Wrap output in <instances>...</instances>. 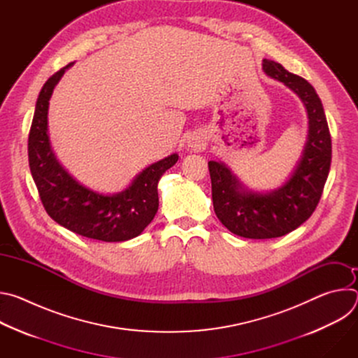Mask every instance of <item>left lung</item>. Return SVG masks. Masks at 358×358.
Wrapping results in <instances>:
<instances>
[{
    "label": "left lung",
    "mask_w": 358,
    "mask_h": 358,
    "mask_svg": "<svg viewBox=\"0 0 358 358\" xmlns=\"http://www.w3.org/2000/svg\"><path fill=\"white\" fill-rule=\"evenodd\" d=\"M264 71L290 87L308 109L309 137L290 180L269 194L252 192L218 162H210L214 211L235 235L250 239L283 236L315 213L331 163V137L322 100L315 87L280 64L264 59Z\"/></svg>",
    "instance_id": "obj_1"
}]
</instances>
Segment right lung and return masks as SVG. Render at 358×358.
Listing matches in <instances>:
<instances>
[{
	"label": "right lung",
	"instance_id": "right-lung-1",
	"mask_svg": "<svg viewBox=\"0 0 358 358\" xmlns=\"http://www.w3.org/2000/svg\"><path fill=\"white\" fill-rule=\"evenodd\" d=\"M72 64L42 86L28 137V160L42 206L66 229L97 241L122 242L140 235L159 210L157 184L178 156L147 167L120 194H97L76 182L57 162L48 137V106L54 87Z\"/></svg>",
	"mask_w": 358,
	"mask_h": 358
}]
</instances>
